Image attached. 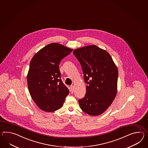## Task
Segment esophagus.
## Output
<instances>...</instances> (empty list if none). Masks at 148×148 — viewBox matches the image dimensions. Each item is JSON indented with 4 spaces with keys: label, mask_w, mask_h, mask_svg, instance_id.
Segmentation results:
<instances>
[{
    "label": "esophagus",
    "mask_w": 148,
    "mask_h": 148,
    "mask_svg": "<svg viewBox=\"0 0 148 148\" xmlns=\"http://www.w3.org/2000/svg\"><path fill=\"white\" fill-rule=\"evenodd\" d=\"M70 91H71V92L73 93V91H74V87H73V86H71V87H70Z\"/></svg>",
    "instance_id": "obj_1"
}]
</instances>
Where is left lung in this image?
Masks as SVG:
<instances>
[{
  "label": "left lung",
  "mask_w": 148,
  "mask_h": 148,
  "mask_svg": "<svg viewBox=\"0 0 148 148\" xmlns=\"http://www.w3.org/2000/svg\"><path fill=\"white\" fill-rule=\"evenodd\" d=\"M73 53L81 65L87 83L85 96L79 100L80 108L89 115H100L117 93V67L106 51L95 45L75 49Z\"/></svg>",
  "instance_id": "left-lung-1"
}]
</instances>
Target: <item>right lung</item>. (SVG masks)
Masks as SVG:
<instances>
[{
	"mask_svg": "<svg viewBox=\"0 0 148 148\" xmlns=\"http://www.w3.org/2000/svg\"><path fill=\"white\" fill-rule=\"evenodd\" d=\"M73 49L49 44L34 56L27 75L29 93L38 107L51 112L61 108L69 91L62 82L59 65Z\"/></svg>",
	"mask_w": 148,
	"mask_h": 148,
	"instance_id": "obj_1",
	"label": "right lung"
}]
</instances>
